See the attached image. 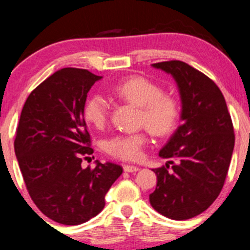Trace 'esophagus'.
<instances>
[{
    "label": "esophagus",
    "mask_w": 250,
    "mask_h": 250,
    "mask_svg": "<svg viewBox=\"0 0 250 250\" xmlns=\"http://www.w3.org/2000/svg\"><path fill=\"white\" fill-rule=\"evenodd\" d=\"M123 169H125V172H127V173H134V172H138V170H139V167H137V166L125 165V166H123Z\"/></svg>",
    "instance_id": "obj_1"
}]
</instances>
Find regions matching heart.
<instances>
[{"mask_svg":"<svg viewBox=\"0 0 250 250\" xmlns=\"http://www.w3.org/2000/svg\"><path fill=\"white\" fill-rule=\"evenodd\" d=\"M117 97L140 107V123L158 137L169 134L178 122L179 103L173 95L166 94L157 83L141 76H130L112 88ZM85 121L97 128L106 123L109 103L100 93H94L85 100L83 107ZM147 143L145 133L115 135L105 144L111 156L123 161H137L143 155Z\"/></svg>","mask_w":250,"mask_h":250,"instance_id":"obj_1","label":"heart"}]
</instances>
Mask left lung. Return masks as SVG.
<instances>
[{"instance_id": "obj_1", "label": "left lung", "mask_w": 250, "mask_h": 250, "mask_svg": "<svg viewBox=\"0 0 250 250\" xmlns=\"http://www.w3.org/2000/svg\"><path fill=\"white\" fill-rule=\"evenodd\" d=\"M152 66L175 80L183 123L158 153L173 161L152 169L157 185L150 203L167 218L186 220L208 209L223 188L234 146L232 121L221 90L202 72L180 60Z\"/></svg>"}]
</instances>
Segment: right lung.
I'll return each mask as SVG.
<instances>
[{
  "label": "right lung",
  "mask_w": 250,
  "mask_h": 250,
  "mask_svg": "<svg viewBox=\"0 0 250 250\" xmlns=\"http://www.w3.org/2000/svg\"><path fill=\"white\" fill-rule=\"evenodd\" d=\"M102 78L83 69L59 70L32 90L20 115L14 150L25 185L37 208L62 225L98 215L123 172L111 162L81 166L93 153L83 107Z\"/></svg>",
  "instance_id": "add662e5"
}]
</instances>
